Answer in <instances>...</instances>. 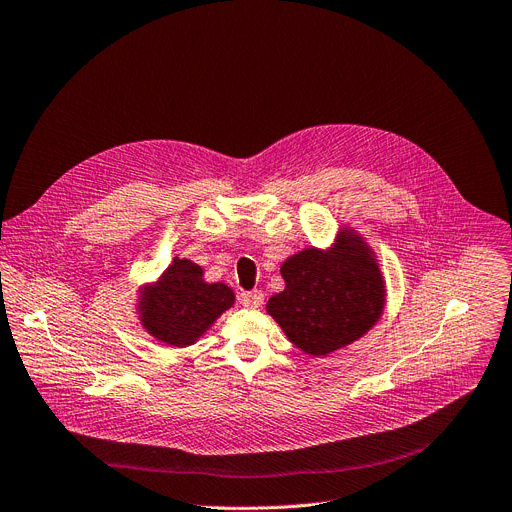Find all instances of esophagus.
I'll list each match as a JSON object with an SVG mask.
<instances>
[{"mask_svg": "<svg viewBox=\"0 0 512 512\" xmlns=\"http://www.w3.org/2000/svg\"><path fill=\"white\" fill-rule=\"evenodd\" d=\"M240 303L244 305V307H262V303H264V293L262 291H244V293H240Z\"/></svg>", "mask_w": 512, "mask_h": 512, "instance_id": "obj_1", "label": "esophagus"}]
</instances>
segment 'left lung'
Returning a JSON list of instances; mask_svg holds the SVG:
<instances>
[{"instance_id": "1", "label": "left lung", "mask_w": 512, "mask_h": 512, "mask_svg": "<svg viewBox=\"0 0 512 512\" xmlns=\"http://www.w3.org/2000/svg\"><path fill=\"white\" fill-rule=\"evenodd\" d=\"M285 291L266 311L307 355L324 357L355 342L379 320L385 289L381 272L357 235L332 252L307 248L281 266Z\"/></svg>"}]
</instances>
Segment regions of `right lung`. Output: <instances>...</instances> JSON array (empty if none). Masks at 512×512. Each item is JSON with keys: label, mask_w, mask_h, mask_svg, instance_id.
<instances>
[{"label": "right lung", "mask_w": 512, "mask_h": 512, "mask_svg": "<svg viewBox=\"0 0 512 512\" xmlns=\"http://www.w3.org/2000/svg\"><path fill=\"white\" fill-rule=\"evenodd\" d=\"M233 305V291L223 283L207 285L203 268L174 258L157 287L141 301V324L170 346H188Z\"/></svg>", "instance_id": "1"}]
</instances>
